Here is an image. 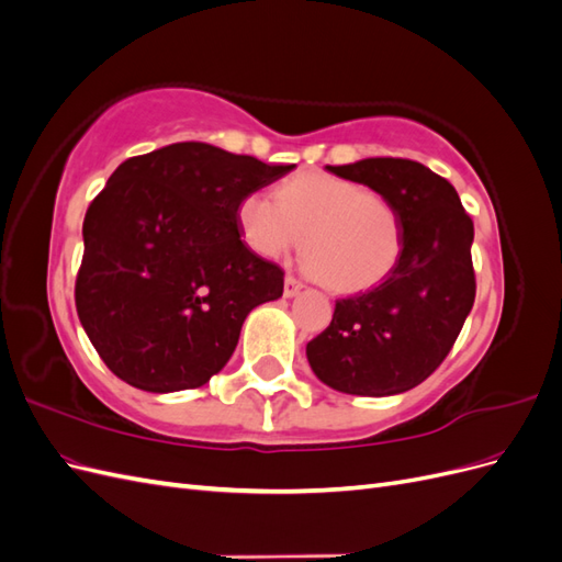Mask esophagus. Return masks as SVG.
Listing matches in <instances>:
<instances>
[{"mask_svg":"<svg viewBox=\"0 0 562 562\" xmlns=\"http://www.w3.org/2000/svg\"><path fill=\"white\" fill-rule=\"evenodd\" d=\"M302 281L300 279H295V277H285V283H283V295L285 297H293V295H297L300 291H302Z\"/></svg>","mask_w":562,"mask_h":562,"instance_id":"34e87169","label":"esophagus"}]
</instances>
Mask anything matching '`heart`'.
Instances as JSON below:
<instances>
[{
  "instance_id": "b5f03b06",
  "label": "heart",
  "mask_w": 562,
  "mask_h": 562,
  "mask_svg": "<svg viewBox=\"0 0 562 562\" xmlns=\"http://www.w3.org/2000/svg\"><path fill=\"white\" fill-rule=\"evenodd\" d=\"M236 223L248 248L265 260H279L302 244L304 267L335 293L378 285L396 267L403 248L394 203L328 171H302L283 180L274 199L246 194Z\"/></svg>"
}]
</instances>
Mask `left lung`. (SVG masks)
Wrapping results in <instances>:
<instances>
[{"mask_svg":"<svg viewBox=\"0 0 562 562\" xmlns=\"http://www.w3.org/2000/svg\"><path fill=\"white\" fill-rule=\"evenodd\" d=\"M328 171L394 203L403 248L380 285L335 302L330 326L307 345L310 366L342 394H403L443 363L473 307V223L454 187L417 161L375 157Z\"/></svg>","mask_w":562,"mask_h":562,"instance_id":"8db88e82","label":"left lung"}]
</instances>
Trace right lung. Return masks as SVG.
<instances>
[{
  "label": "right lung",
  "mask_w": 562,
  "mask_h": 562,
  "mask_svg": "<svg viewBox=\"0 0 562 562\" xmlns=\"http://www.w3.org/2000/svg\"><path fill=\"white\" fill-rule=\"evenodd\" d=\"M293 168L176 143L110 176L83 217L75 302L119 380L171 394L225 368L246 316L283 295V269L241 241L236 209Z\"/></svg>",
  "instance_id": "add662e5"
}]
</instances>
